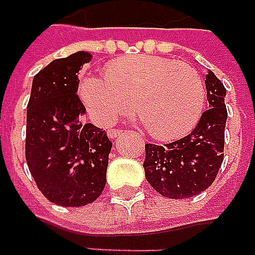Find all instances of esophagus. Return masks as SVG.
<instances>
[{
  "mask_svg": "<svg viewBox=\"0 0 255 255\" xmlns=\"http://www.w3.org/2000/svg\"><path fill=\"white\" fill-rule=\"evenodd\" d=\"M121 133H122V130H121V129L107 130V135H109V138H116V137L121 135Z\"/></svg>",
  "mask_w": 255,
  "mask_h": 255,
  "instance_id": "34e87169",
  "label": "esophagus"
}]
</instances>
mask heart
Here are the masks:
<instances>
[{"label":"heart","mask_w":255,"mask_h":255,"mask_svg":"<svg viewBox=\"0 0 255 255\" xmlns=\"http://www.w3.org/2000/svg\"><path fill=\"white\" fill-rule=\"evenodd\" d=\"M80 97L94 120L110 125L134 106L143 128L157 139H172L196 125L206 90L199 72L166 57L135 55L107 64L105 79L87 76Z\"/></svg>","instance_id":"1"}]
</instances>
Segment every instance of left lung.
Instances as JSON below:
<instances>
[{"label":"left lung","mask_w":255,"mask_h":255,"mask_svg":"<svg viewBox=\"0 0 255 255\" xmlns=\"http://www.w3.org/2000/svg\"><path fill=\"white\" fill-rule=\"evenodd\" d=\"M206 89L210 109L203 113L188 135L162 146L145 145V177L165 198L199 195L214 183L223 162L226 89L210 70L206 72Z\"/></svg>","instance_id":"left-lung-1"}]
</instances>
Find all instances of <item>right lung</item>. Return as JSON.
I'll use <instances>...</instances> for the list:
<instances>
[{
	"mask_svg": "<svg viewBox=\"0 0 255 255\" xmlns=\"http://www.w3.org/2000/svg\"><path fill=\"white\" fill-rule=\"evenodd\" d=\"M91 55L79 51L37 72L26 107L25 158L37 188L49 202L82 207L106 184L113 142L106 131L83 124L78 72Z\"/></svg>",
	"mask_w": 255,
	"mask_h": 255,
	"instance_id": "right-lung-1",
	"label": "right lung"
}]
</instances>
